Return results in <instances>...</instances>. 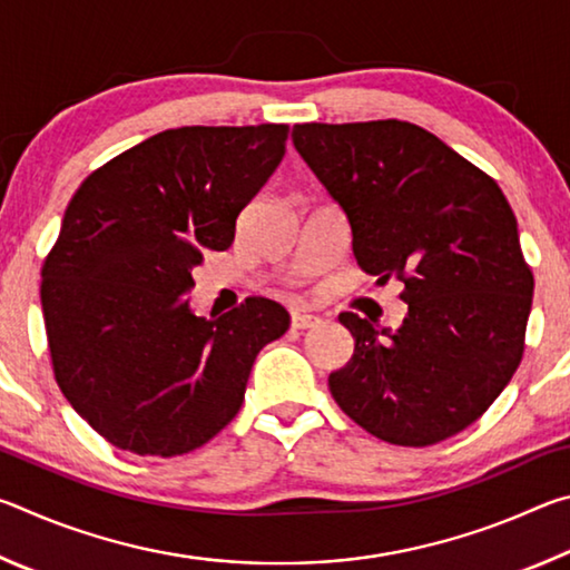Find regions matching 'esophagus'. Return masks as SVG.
Wrapping results in <instances>:
<instances>
[{
    "label": "esophagus",
    "instance_id": "esophagus-1",
    "mask_svg": "<svg viewBox=\"0 0 570 570\" xmlns=\"http://www.w3.org/2000/svg\"><path fill=\"white\" fill-rule=\"evenodd\" d=\"M320 324H322V320L314 314H298V312L292 314L294 330H312V326H320Z\"/></svg>",
    "mask_w": 570,
    "mask_h": 570
}]
</instances>
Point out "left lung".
Instances as JSON below:
<instances>
[{"label": "left lung", "instance_id": "8db88e82", "mask_svg": "<svg viewBox=\"0 0 570 570\" xmlns=\"http://www.w3.org/2000/svg\"><path fill=\"white\" fill-rule=\"evenodd\" d=\"M294 146L350 218L356 264L377 284L402 282L410 308L394 334L340 314L354 354L330 374L332 397L392 445L458 435L498 400L525 350L533 272L508 198L404 120L302 122Z\"/></svg>", "mask_w": 570, "mask_h": 570}]
</instances>
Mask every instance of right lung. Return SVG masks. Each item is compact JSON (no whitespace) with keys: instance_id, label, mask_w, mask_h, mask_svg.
Here are the masks:
<instances>
[{"instance_id":"1","label":"right lung","mask_w":570,"mask_h":570,"mask_svg":"<svg viewBox=\"0 0 570 570\" xmlns=\"http://www.w3.org/2000/svg\"><path fill=\"white\" fill-rule=\"evenodd\" d=\"M288 125L163 130L92 170L42 264L55 380L110 445L176 458L236 417L256 354L288 312L248 296L218 320L188 308L193 266L286 153Z\"/></svg>"}]
</instances>
